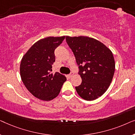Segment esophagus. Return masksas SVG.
Returning <instances> with one entry per match:
<instances>
[{"label": "esophagus", "mask_w": 135, "mask_h": 135, "mask_svg": "<svg viewBox=\"0 0 135 135\" xmlns=\"http://www.w3.org/2000/svg\"><path fill=\"white\" fill-rule=\"evenodd\" d=\"M73 75H74V73H73V72H71V73H70L69 74H68V77H69V78H71V77L72 76H73Z\"/></svg>", "instance_id": "1"}]
</instances>
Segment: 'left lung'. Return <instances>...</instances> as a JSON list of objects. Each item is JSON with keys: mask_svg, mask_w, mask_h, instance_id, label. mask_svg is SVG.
I'll use <instances>...</instances> for the list:
<instances>
[{"mask_svg": "<svg viewBox=\"0 0 135 135\" xmlns=\"http://www.w3.org/2000/svg\"><path fill=\"white\" fill-rule=\"evenodd\" d=\"M66 40L82 80L75 90L84 99L95 100L106 92L112 82L115 71L113 54L102 42L89 37L66 36Z\"/></svg>", "mask_w": 135, "mask_h": 135, "instance_id": "left-lung-1", "label": "left lung"}]
</instances>
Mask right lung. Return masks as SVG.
<instances>
[{"label":"right lung","instance_id":"obj_1","mask_svg":"<svg viewBox=\"0 0 135 135\" xmlns=\"http://www.w3.org/2000/svg\"><path fill=\"white\" fill-rule=\"evenodd\" d=\"M65 36L48 37L33 44L22 58L20 75L28 91L37 98L50 101L60 93L66 77L58 72L51 73L55 61V50Z\"/></svg>","mask_w":135,"mask_h":135}]
</instances>
